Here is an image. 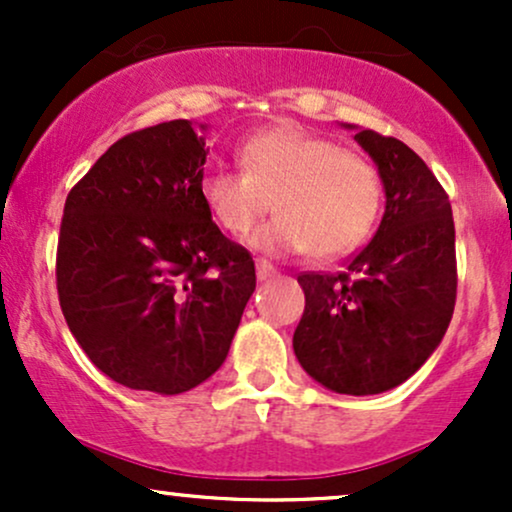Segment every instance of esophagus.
Instances as JSON below:
<instances>
[{
  "mask_svg": "<svg viewBox=\"0 0 512 512\" xmlns=\"http://www.w3.org/2000/svg\"><path fill=\"white\" fill-rule=\"evenodd\" d=\"M257 279L260 281H264V279H269V276H274L276 274V269L272 267V264L269 262H262V260H257Z\"/></svg>",
  "mask_w": 512,
  "mask_h": 512,
  "instance_id": "obj_1",
  "label": "esophagus"
}]
</instances>
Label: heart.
I'll use <instances>...</instances> for the list:
<instances>
[{"label": "heart", "instance_id": "obj_1", "mask_svg": "<svg viewBox=\"0 0 512 512\" xmlns=\"http://www.w3.org/2000/svg\"><path fill=\"white\" fill-rule=\"evenodd\" d=\"M243 173L211 170L199 182L204 207L228 236H248L269 209L279 216L252 236L269 255L313 250L346 255L368 236L380 209V178L361 154L284 125L240 144Z\"/></svg>", "mask_w": 512, "mask_h": 512}]
</instances>
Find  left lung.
Instances as JSON below:
<instances>
[{"mask_svg": "<svg viewBox=\"0 0 512 512\" xmlns=\"http://www.w3.org/2000/svg\"><path fill=\"white\" fill-rule=\"evenodd\" d=\"M354 139L383 180V221L346 272L298 276L305 310L293 351L322 387L361 397L402 385L438 349L455 310L457 262L450 199L426 163L373 129Z\"/></svg>", "mask_w": 512, "mask_h": 512, "instance_id": "8db88e82", "label": "left lung"}]
</instances>
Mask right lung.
I'll return each mask as SVG.
<instances>
[{
  "label": "right lung",
  "mask_w": 512,
  "mask_h": 512,
  "mask_svg": "<svg viewBox=\"0 0 512 512\" xmlns=\"http://www.w3.org/2000/svg\"><path fill=\"white\" fill-rule=\"evenodd\" d=\"M207 154L190 120L139 129L64 202V320L93 366L129 390L180 395L211 378L255 291L250 252L199 195Z\"/></svg>",
  "instance_id": "obj_1"
}]
</instances>
